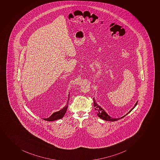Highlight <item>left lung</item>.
Here are the masks:
<instances>
[{
  "label": "left lung",
  "instance_id": "8db88e82",
  "mask_svg": "<svg viewBox=\"0 0 160 160\" xmlns=\"http://www.w3.org/2000/svg\"><path fill=\"white\" fill-rule=\"evenodd\" d=\"M93 100H94V107L95 110L97 111L98 116L99 118H102V119H104V120L111 122L116 121H118V119H120L121 118H122L125 117V115L128 114V113H130V112L136 106V105L138 104V102H137L135 105L134 107H133V108H132V109L130 110V111L128 113H127L124 116H123V117H122V118H111V116H109V115L105 112V111L102 108H101L100 106H98V105L96 104V102H95L94 98H93Z\"/></svg>",
  "mask_w": 160,
  "mask_h": 160
}]
</instances>
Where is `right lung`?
I'll return each mask as SVG.
<instances>
[{"label":"right lung","instance_id":"1","mask_svg":"<svg viewBox=\"0 0 160 160\" xmlns=\"http://www.w3.org/2000/svg\"><path fill=\"white\" fill-rule=\"evenodd\" d=\"M68 102L67 104V105L65 106L62 109L60 110L59 111L53 113L49 118H42V119L47 121H55L57 119H61L62 118H63L64 115L65 114L66 112L68 109Z\"/></svg>","mask_w":160,"mask_h":160}]
</instances>
